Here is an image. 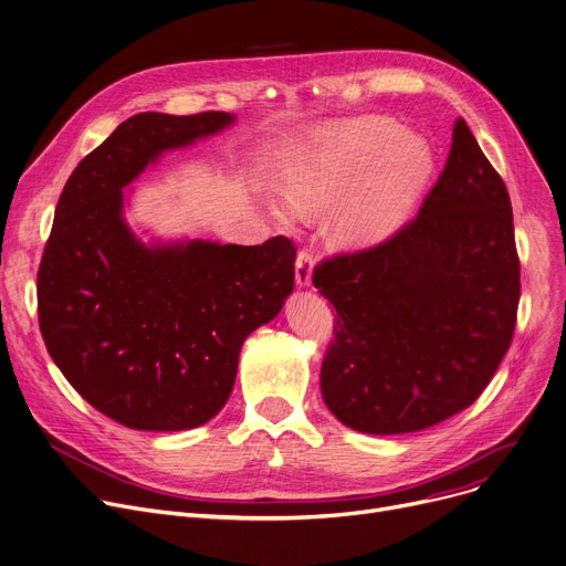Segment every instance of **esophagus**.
<instances>
[{
    "instance_id": "esophagus-1",
    "label": "esophagus",
    "mask_w": 566,
    "mask_h": 566,
    "mask_svg": "<svg viewBox=\"0 0 566 566\" xmlns=\"http://www.w3.org/2000/svg\"><path fill=\"white\" fill-rule=\"evenodd\" d=\"M313 268H315L313 253L308 249H301L296 255V265H294V276H296L298 287H308L313 283Z\"/></svg>"
}]
</instances>
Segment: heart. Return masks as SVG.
Masks as SVG:
<instances>
[{
  "label": "heart",
  "instance_id": "heart-1",
  "mask_svg": "<svg viewBox=\"0 0 566 566\" xmlns=\"http://www.w3.org/2000/svg\"><path fill=\"white\" fill-rule=\"evenodd\" d=\"M432 174L430 145L385 117L319 126L281 165V195L296 214L324 212L336 201L331 233L342 244H367L395 233ZM276 214L290 220L286 208Z\"/></svg>",
  "mask_w": 566,
  "mask_h": 566
}]
</instances>
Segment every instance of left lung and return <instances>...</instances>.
Returning <instances> with one entry per match:
<instances>
[{
    "mask_svg": "<svg viewBox=\"0 0 566 566\" xmlns=\"http://www.w3.org/2000/svg\"><path fill=\"white\" fill-rule=\"evenodd\" d=\"M313 283L337 313L322 397L344 426L415 432L481 397L514 333L518 258L505 184L462 117L415 220Z\"/></svg>",
    "mask_w": 566,
    "mask_h": 566,
    "instance_id": "left-lung-1",
    "label": "left lung"
}]
</instances>
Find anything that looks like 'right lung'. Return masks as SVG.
Listing matches in <instances>:
<instances>
[{"label": "right lung", "instance_id": "1", "mask_svg": "<svg viewBox=\"0 0 566 566\" xmlns=\"http://www.w3.org/2000/svg\"><path fill=\"white\" fill-rule=\"evenodd\" d=\"M231 113H138L67 179L38 270V322L76 392L136 430H188L224 408L244 339L294 287L283 235L242 247L143 242L124 188L165 151L224 132Z\"/></svg>", "mask_w": 566, "mask_h": 566}]
</instances>
